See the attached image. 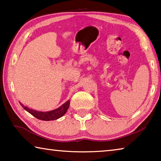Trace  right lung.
<instances>
[{
    "label": "right lung",
    "instance_id": "add662e5",
    "mask_svg": "<svg viewBox=\"0 0 161 161\" xmlns=\"http://www.w3.org/2000/svg\"><path fill=\"white\" fill-rule=\"evenodd\" d=\"M69 102L70 101L68 100L64 103H63L62 106H60L59 108H56V109L46 111V112H42V111H38L34 109H31L27 107H25L23 104L20 105L24 108V109L26 110L28 112H29L32 116H35L40 120H42V121H52V120H56L59 118H60L64 114L67 112L68 108L69 107Z\"/></svg>",
    "mask_w": 161,
    "mask_h": 161
}]
</instances>
